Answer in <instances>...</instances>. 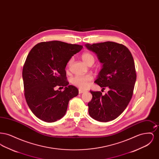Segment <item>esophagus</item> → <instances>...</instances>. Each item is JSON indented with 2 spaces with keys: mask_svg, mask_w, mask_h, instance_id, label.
<instances>
[{
  "mask_svg": "<svg viewBox=\"0 0 159 159\" xmlns=\"http://www.w3.org/2000/svg\"><path fill=\"white\" fill-rule=\"evenodd\" d=\"M84 92V91L81 89H79V93H82Z\"/></svg>",
  "mask_w": 159,
  "mask_h": 159,
  "instance_id": "34e87169",
  "label": "esophagus"
}]
</instances>
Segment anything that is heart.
<instances>
[{"label":"heart","mask_w":159,"mask_h":159,"mask_svg":"<svg viewBox=\"0 0 159 159\" xmlns=\"http://www.w3.org/2000/svg\"><path fill=\"white\" fill-rule=\"evenodd\" d=\"M82 58L83 61L88 65H89L91 63H93L95 58L93 55L89 52H85L82 53ZM73 61V58H71L68 62V66H70ZM92 79V77L88 75L85 76H76L71 78V82L74 85L77 86L80 88L84 89L88 86L89 82Z\"/></svg>","instance_id":"1"}]
</instances>
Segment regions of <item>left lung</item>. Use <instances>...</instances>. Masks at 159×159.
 Segmentation results:
<instances>
[{"mask_svg": "<svg viewBox=\"0 0 159 159\" xmlns=\"http://www.w3.org/2000/svg\"><path fill=\"white\" fill-rule=\"evenodd\" d=\"M85 46L102 63L95 83L102 89L109 88L104 95L100 91H90L92 98L88 103L89 114L99 121L113 120L126 109L133 95L136 79L133 57L128 48L113 42Z\"/></svg>", "mask_w": 159, "mask_h": 159, "instance_id": "left-lung-1", "label": "left lung"}]
</instances>
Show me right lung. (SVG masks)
Segmentation results:
<instances>
[{
  "label": "right lung",
  "instance_id": "right-lung-1",
  "mask_svg": "<svg viewBox=\"0 0 159 159\" xmlns=\"http://www.w3.org/2000/svg\"><path fill=\"white\" fill-rule=\"evenodd\" d=\"M82 48L61 41L43 42L28 54L23 69L24 96L31 111L40 120H60L66 113L69 101L78 95V89L68 85L66 67ZM57 85L64 87L65 91H55Z\"/></svg>",
  "mask_w": 159,
  "mask_h": 159
}]
</instances>
